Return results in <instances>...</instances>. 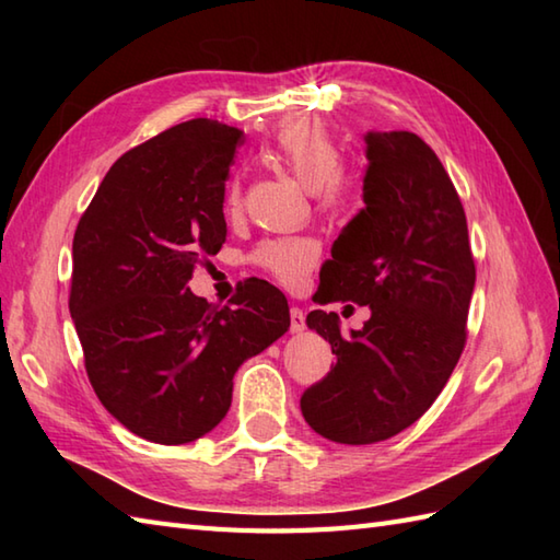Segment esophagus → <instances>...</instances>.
<instances>
[{
  "label": "esophagus",
  "mask_w": 560,
  "mask_h": 560,
  "mask_svg": "<svg viewBox=\"0 0 560 560\" xmlns=\"http://www.w3.org/2000/svg\"><path fill=\"white\" fill-rule=\"evenodd\" d=\"M305 329V313L301 307H291V331L293 335H301Z\"/></svg>",
  "instance_id": "1"
}]
</instances>
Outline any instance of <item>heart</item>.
Returning <instances> with one entry per match:
<instances>
[{
    "label": "heart",
    "mask_w": 560,
    "mask_h": 560,
    "mask_svg": "<svg viewBox=\"0 0 560 560\" xmlns=\"http://www.w3.org/2000/svg\"><path fill=\"white\" fill-rule=\"evenodd\" d=\"M261 161L279 165L291 173L317 205L327 213H349L355 207L359 187L351 175L341 171V151L329 129L313 117H293L283 122L261 149ZM243 201V185L233 180L229 187V207L237 209ZM317 247L307 237H279L261 243L255 253L259 267L271 271L281 283L295 287L303 273L313 267Z\"/></svg>",
    "instance_id": "obj_1"
}]
</instances>
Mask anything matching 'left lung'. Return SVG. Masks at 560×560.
I'll return each mask as SVG.
<instances>
[{"label":"left lung","instance_id":"obj_1","mask_svg":"<svg viewBox=\"0 0 560 560\" xmlns=\"http://www.w3.org/2000/svg\"><path fill=\"white\" fill-rule=\"evenodd\" d=\"M363 139L365 207L319 269V303L368 305L371 319L349 337L337 313L305 319L337 363L303 392V419L341 445L380 443L428 411L459 361L477 281L467 217L433 149L404 129Z\"/></svg>","mask_w":560,"mask_h":560}]
</instances>
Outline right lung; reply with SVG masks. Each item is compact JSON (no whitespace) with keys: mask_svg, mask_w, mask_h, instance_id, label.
I'll use <instances>...</instances> for the list:
<instances>
[{"mask_svg":"<svg viewBox=\"0 0 560 560\" xmlns=\"http://www.w3.org/2000/svg\"><path fill=\"white\" fill-rule=\"evenodd\" d=\"M243 132L197 117L127 151L103 177L71 245L69 313L93 389L127 431L161 445L207 435L233 377L287 335L283 293L249 279L233 307L187 289L225 243L223 195Z\"/></svg>","mask_w":560,"mask_h":560,"instance_id":"1","label":"right lung"}]
</instances>
